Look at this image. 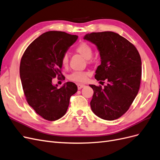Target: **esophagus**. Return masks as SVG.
Instances as JSON below:
<instances>
[{"label": "esophagus", "instance_id": "esophagus-1", "mask_svg": "<svg viewBox=\"0 0 160 160\" xmlns=\"http://www.w3.org/2000/svg\"><path fill=\"white\" fill-rule=\"evenodd\" d=\"M84 87H85V85L83 84H78V85H77V89L79 90L83 88H84Z\"/></svg>", "mask_w": 160, "mask_h": 160}]
</instances>
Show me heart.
Instances as JSON below:
<instances>
[{
    "instance_id": "obj_1",
    "label": "heart",
    "mask_w": 160,
    "mask_h": 160,
    "mask_svg": "<svg viewBox=\"0 0 160 160\" xmlns=\"http://www.w3.org/2000/svg\"><path fill=\"white\" fill-rule=\"evenodd\" d=\"M75 51L79 53L86 59L89 60L93 55V48L87 42H81L75 48ZM69 62V55L67 53L62 56L61 57V64L62 66L66 67ZM89 72L87 71H75L69 75V79L71 81L75 82H83L87 79V77L89 75Z\"/></svg>"
}]
</instances>
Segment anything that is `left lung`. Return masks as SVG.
<instances>
[{"mask_svg":"<svg viewBox=\"0 0 160 160\" xmlns=\"http://www.w3.org/2000/svg\"><path fill=\"white\" fill-rule=\"evenodd\" d=\"M84 39L93 42L99 51L101 62L95 78L108 82L103 88L89 85L94 91L91 109L103 119H117L129 109L139 91L142 77L139 53L126 38L111 31L87 34Z\"/></svg>","mask_w":160,"mask_h":160,"instance_id":"left-lung-1","label":"left lung"}]
</instances>
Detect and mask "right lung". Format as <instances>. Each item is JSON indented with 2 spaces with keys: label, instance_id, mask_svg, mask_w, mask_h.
Wrapping results in <instances>:
<instances>
[{
  "label": "right lung",
  "instance_id": "right-lung-1",
  "mask_svg": "<svg viewBox=\"0 0 160 160\" xmlns=\"http://www.w3.org/2000/svg\"><path fill=\"white\" fill-rule=\"evenodd\" d=\"M78 36L62 31H48L34 40L23 53L20 77L26 100L35 112L48 121L63 116L77 85L67 82L61 88L52 80L61 73V57Z\"/></svg>",
  "mask_w": 160,
  "mask_h": 160
}]
</instances>
